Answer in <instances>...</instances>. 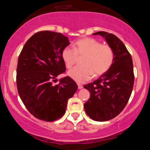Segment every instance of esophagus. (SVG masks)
<instances>
[{
	"instance_id": "34e87169",
	"label": "esophagus",
	"mask_w": 150,
	"mask_h": 150,
	"mask_svg": "<svg viewBox=\"0 0 150 150\" xmlns=\"http://www.w3.org/2000/svg\"><path fill=\"white\" fill-rule=\"evenodd\" d=\"M78 89H82L83 88V86L82 85H80V84H79V83H78Z\"/></svg>"
}]
</instances>
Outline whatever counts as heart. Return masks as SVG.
Segmentation results:
<instances>
[{
    "mask_svg": "<svg viewBox=\"0 0 150 150\" xmlns=\"http://www.w3.org/2000/svg\"><path fill=\"white\" fill-rule=\"evenodd\" d=\"M83 65H79L68 71V75L78 83L90 80L93 75L100 76L108 72L114 62V51L109 45H103L91 38H84L75 42V48L67 46L62 51V58L67 68L78 61V55H85Z\"/></svg>",
    "mask_w": 150,
    "mask_h": 150,
    "instance_id": "obj_1",
    "label": "heart"
}]
</instances>
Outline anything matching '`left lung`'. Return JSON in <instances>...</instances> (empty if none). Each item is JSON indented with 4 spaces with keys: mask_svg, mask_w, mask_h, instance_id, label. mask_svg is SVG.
I'll return each instance as SVG.
<instances>
[{
    "mask_svg": "<svg viewBox=\"0 0 150 150\" xmlns=\"http://www.w3.org/2000/svg\"><path fill=\"white\" fill-rule=\"evenodd\" d=\"M93 35L104 38L115 54L109 70L84 86L90 93V99L84 104L85 112L93 120L104 122L117 116L130 98L134 80L133 63L125 45L116 35L104 31Z\"/></svg>",
    "mask_w": 150,
    "mask_h": 150,
    "instance_id": "8db88e82",
    "label": "left lung"
}]
</instances>
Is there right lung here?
Segmentation results:
<instances>
[{"label": "right lung", "mask_w": 150, "mask_h": 150, "mask_svg": "<svg viewBox=\"0 0 150 150\" xmlns=\"http://www.w3.org/2000/svg\"><path fill=\"white\" fill-rule=\"evenodd\" d=\"M68 38L60 33L40 31L25 42L18 57L17 88L28 110L38 119L52 122L65 113L67 100L78 89L67 76L53 85L65 71L62 51L70 44Z\"/></svg>", "instance_id": "1"}]
</instances>
